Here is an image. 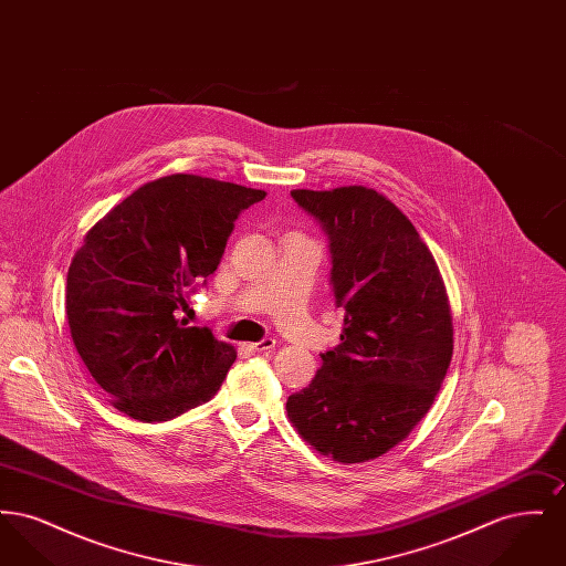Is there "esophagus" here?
Instances as JSON below:
<instances>
[{
	"mask_svg": "<svg viewBox=\"0 0 566 566\" xmlns=\"http://www.w3.org/2000/svg\"><path fill=\"white\" fill-rule=\"evenodd\" d=\"M245 348H248L250 352L273 350V348H275V339L265 337V339H261V342H252V344H245Z\"/></svg>",
	"mask_w": 566,
	"mask_h": 566,
	"instance_id": "34e87169",
	"label": "esophagus"
}]
</instances>
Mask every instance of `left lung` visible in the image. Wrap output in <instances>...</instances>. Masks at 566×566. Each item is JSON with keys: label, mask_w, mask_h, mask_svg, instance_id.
Segmentation results:
<instances>
[{"label": "left lung", "mask_w": 566, "mask_h": 566, "mask_svg": "<svg viewBox=\"0 0 566 566\" xmlns=\"http://www.w3.org/2000/svg\"><path fill=\"white\" fill-rule=\"evenodd\" d=\"M323 224L342 344L286 401L296 432L323 457L367 462L429 413L448 374L454 326L443 277L409 218L367 187L291 190Z\"/></svg>", "instance_id": "1"}]
</instances>
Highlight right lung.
I'll use <instances>...</instances> for the list:
<instances>
[{"label":"right lung","mask_w":566,"mask_h":566,"mask_svg":"<svg viewBox=\"0 0 566 566\" xmlns=\"http://www.w3.org/2000/svg\"><path fill=\"white\" fill-rule=\"evenodd\" d=\"M261 199L265 190L171 174L88 229L65 312L82 363L118 411L165 422L218 392L238 352L176 312L189 307L190 284L214 273L238 214Z\"/></svg>","instance_id":"1"}]
</instances>
